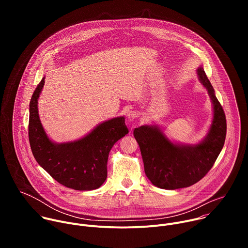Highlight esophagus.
I'll return each mask as SVG.
<instances>
[{
	"label": "esophagus",
	"instance_id": "34e87169",
	"mask_svg": "<svg viewBox=\"0 0 248 248\" xmlns=\"http://www.w3.org/2000/svg\"><path fill=\"white\" fill-rule=\"evenodd\" d=\"M140 116V114L137 111H129L126 115V118L128 121H133L135 119H137Z\"/></svg>",
	"mask_w": 248,
	"mask_h": 248
}]
</instances>
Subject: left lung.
I'll use <instances>...</instances> for the list:
<instances>
[{
  "label": "left lung",
  "instance_id": "1",
  "mask_svg": "<svg viewBox=\"0 0 248 248\" xmlns=\"http://www.w3.org/2000/svg\"><path fill=\"white\" fill-rule=\"evenodd\" d=\"M197 76L213 104V120L202 141L197 144L172 142L156 124L141 125L133 131L145 174L157 187L178 189L196 184L213 167L223 149L227 132L224 110L202 66L197 68Z\"/></svg>",
  "mask_w": 248,
  "mask_h": 248
}]
</instances>
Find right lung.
Here are the masks:
<instances>
[{
    "instance_id": "obj_1",
    "label": "right lung",
    "mask_w": 248,
    "mask_h": 248,
    "mask_svg": "<svg viewBox=\"0 0 248 248\" xmlns=\"http://www.w3.org/2000/svg\"><path fill=\"white\" fill-rule=\"evenodd\" d=\"M45 78L29 104L28 136L37 163L59 184L76 190L99 188L107 179V163L114 144L128 133L124 117L97 124L80 139L57 143L47 135L38 114V99Z\"/></svg>"
}]
</instances>
